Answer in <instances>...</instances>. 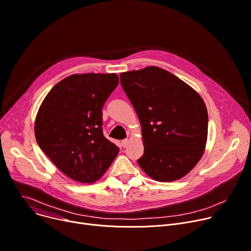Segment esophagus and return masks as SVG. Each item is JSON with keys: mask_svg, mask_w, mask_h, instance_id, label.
<instances>
[{"mask_svg": "<svg viewBox=\"0 0 251 251\" xmlns=\"http://www.w3.org/2000/svg\"><path fill=\"white\" fill-rule=\"evenodd\" d=\"M128 142H129V141H128L127 139H125V140H123V141H122V146H123L124 148H126V147L128 145Z\"/></svg>", "mask_w": 251, "mask_h": 251, "instance_id": "obj_1", "label": "esophagus"}]
</instances>
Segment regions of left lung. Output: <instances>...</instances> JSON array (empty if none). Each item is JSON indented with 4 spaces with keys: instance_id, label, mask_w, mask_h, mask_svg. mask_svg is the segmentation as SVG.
<instances>
[{
    "instance_id": "1",
    "label": "left lung",
    "mask_w": 251,
    "mask_h": 251,
    "mask_svg": "<svg viewBox=\"0 0 251 251\" xmlns=\"http://www.w3.org/2000/svg\"><path fill=\"white\" fill-rule=\"evenodd\" d=\"M121 84L142 126L145 151L140 167L160 182L187 175L207 142L208 112L201 96L156 66L121 73Z\"/></svg>"
}]
</instances>
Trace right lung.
<instances>
[{
	"instance_id": "right-lung-1",
	"label": "right lung",
	"mask_w": 251,
	"mask_h": 251,
	"mask_svg": "<svg viewBox=\"0 0 251 251\" xmlns=\"http://www.w3.org/2000/svg\"><path fill=\"white\" fill-rule=\"evenodd\" d=\"M118 84L114 73L73 74L49 91L38 110V146L72 180L95 182L118 156L119 147L102 132V107Z\"/></svg>"
}]
</instances>
